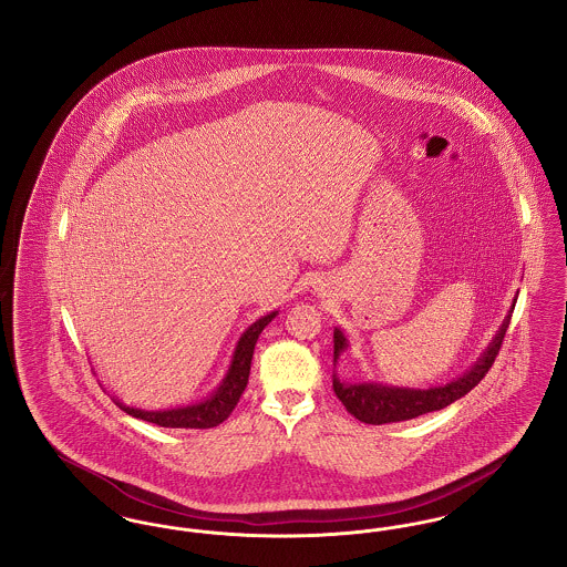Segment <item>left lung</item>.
<instances>
[{"mask_svg":"<svg viewBox=\"0 0 567 567\" xmlns=\"http://www.w3.org/2000/svg\"><path fill=\"white\" fill-rule=\"evenodd\" d=\"M511 308V312H513ZM504 319L499 331L486 347V351L481 354V359L457 380L444 384V386H432V389H404V386H384L378 382H359V384H349L340 382L333 374V391L338 400L344 404V408L351 412L354 419L368 425H384V423H400L408 419H416L421 414H427L433 410H442L446 405L457 402L465 393H470L491 370L497 352L502 349L506 329L511 324V315ZM349 349V342L344 333L336 327L333 329V365L340 357V352Z\"/></svg>","mask_w":567,"mask_h":567,"instance_id":"obj_1","label":"left lung"}]
</instances>
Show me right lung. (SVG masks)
<instances>
[{
    "mask_svg": "<svg viewBox=\"0 0 567 567\" xmlns=\"http://www.w3.org/2000/svg\"><path fill=\"white\" fill-rule=\"evenodd\" d=\"M278 312H270L266 317H261L259 321L250 324L243 333V338L238 340V347L234 351L231 365L227 370V374L223 378L220 386L215 393L199 402V404L185 405V408H172V410H140V408H130L123 405L118 400H114V404L121 410H125L127 414H132L135 419L155 423L159 427H172V430H210L220 425L231 412L236 404L240 402V395L246 389L248 374H250V361H252V352L259 333L264 331V327L270 323L271 319Z\"/></svg>",
    "mask_w": 567,
    "mask_h": 567,
    "instance_id": "obj_1",
    "label": "right lung"
}]
</instances>
